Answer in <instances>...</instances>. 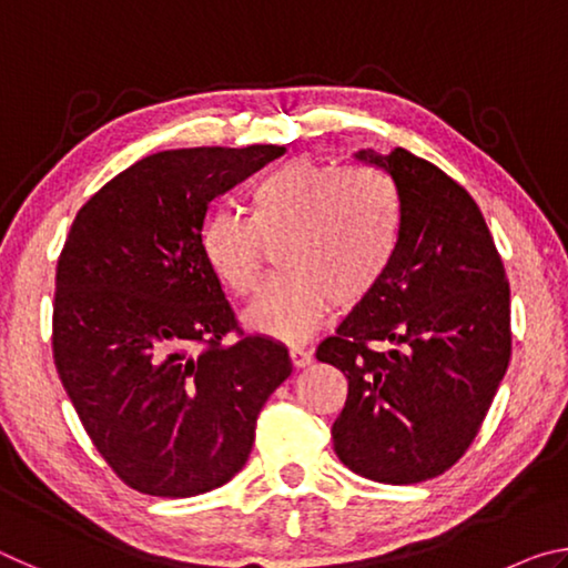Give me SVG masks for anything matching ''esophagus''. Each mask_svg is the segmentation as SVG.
<instances>
[{"label": "esophagus", "instance_id": "obj_1", "mask_svg": "<svg viewBox=\"0 0 568 568\" xmlns=\"http://www.w3.org/2000/svg\"><path fill=\"white\" fill-rule=\"evenodd\" d=\"M291 361H293L295 368H305V365H311L313 355H311V351L301 348V345H293V348H291Z\"/></svg>", "mask_w": 568, "mask_h": 568}]
</instances>
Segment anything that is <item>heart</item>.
<instances>
[{"label": "heart", "instance_id": "b5f03b06", "mask_svg": "<svg viewBox=\"0 0 568 568\" xmlns=\"http://www.w3.org/2000/svg\"><path fill=\"white\" fill-rule=\"evenodd\" d=\"M396 187L376 170L338 168L295 158L257 182L250 215L215 207L200 230L210 271L230 293L261 285L267 245L283 275L245 311L250 331L277 341H305L328 318L361 305L386 277L398 245Z\"/></svg>", "mask_w": 568, "mask_h": 568}]
</instances>
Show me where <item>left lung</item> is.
<instances>
[{
    "label": "left lung",
    "instance_id": "1",
    "mask_svg": "<svg viewBox=\"0 0 568 568\" xmlns=\"http://www.w3.org/2000/svg\"><path fill=\"white\" fill-rule=\"evenodd\" d=\"M396 185L398 245L386 277L315 358L348 378L333 423L345 466L378 484H420L476 438L511 358V291L474 197L396 148L358 150Z\"/></svg>",
    "mask_w": 568,
    "mask_h": 568
}]
</instances>
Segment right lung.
Returning <instances> with one entry per match:
<instances>
[{
  "label": "right lung",
  "instance_id": "1",
  "mask_svg": "<svg viewBox=\"0 0 568 568\" xmlns=\"http://www.w3.org/2000/svg\"><path fill=\"white\" fill-rule=\"evenodd\" d=\"M285 148L142 158L80 207L57 261L52 353L102 458L134 491L187 498L227 484L257 413L291 376L287 348L245 335L210 271L207 205ZM239 338L224 343V335Z\"/></svg>",
  "mask_w": 568,
  "mask_h": 568
}]
</instances>
